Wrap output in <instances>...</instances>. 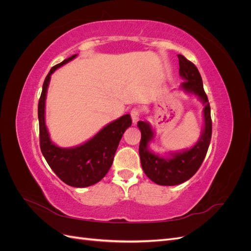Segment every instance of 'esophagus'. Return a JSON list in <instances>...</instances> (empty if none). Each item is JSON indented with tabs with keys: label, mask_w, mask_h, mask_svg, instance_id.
I'll list each match as a JSON object with an SVG mask.
<instances>
[{
	"label": "esophagus",
	"mask_w": 251,
	"mask_h": 251,
	"mask_svg": "<svg viewBox=\"0 0 251 251\" xmlns=\"http://www.w3.org/2000/svg\"><path fill=\"white\" fill-rule=\"evenodd\" d=\"M131 117H132V120H133V124L134 125H137V123L141 118V111L139 109H137V108L133 109L131 111Z\"/></svg>",
	"instance_id": "esophagus-1"
}]
</instances>
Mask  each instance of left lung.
<instances>
[{
    "label": "left lung",
    "mask_w": 251,
    "mask_h": 251,
    "mask_svg": "<svg viewBox=\"0 0 251 251\" xmlns=\"http://www.w3.org/2000/svg\"><path fill=\"white\" fill-rule=\"evenodd\" d=\"M179 74L184 79L181 82V89L185 92L198 96L204 103L203 116L204 128L199 141L195 146L178 153L171 154V157H160L151 153L148 149L149 142L154 138V132L147 121H138L141 132L139 144V156L144 174L159 185H178L191 179L201 166L211 139V117L208 98L203 88L201 75L197 67L179 54Z\"/></svg>",
    "instance_id": "left-lung-1"
}]
</instances>
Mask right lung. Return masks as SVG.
Returning a JSON list of instances; mask_svg holds the SVG:
<instances>
[{
  "label": "right lung",
  "mask_w": 251,
  "mask_h": 251,
  "mask_svg": "<svg viewBox=\"0 0 251 251\" xmlns=\"http://www.w3.org/2000/svg\"><path fill=\"white\" fill-rule=\"evenodd\" d=\"M76 55L74 54L52 67L43 83L37 115L40 124L41 151L51 170L68 185L87 187L100 182L109 172L119 141L125 131L131 126L132 119L128 114L121 116L102 127L93 138L75 148H59L50 140L45 123V101L51 74L57 68L69 63Z\"/></svg>",
  "instance_id": "add662e5"
}]
</instances>
